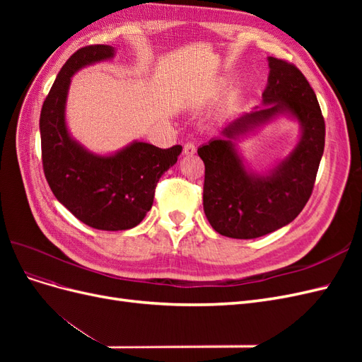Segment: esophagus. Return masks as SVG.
<instances>
[{
	"label": "esophagus",
	"instance_id": "esophagus-1",
	"mask_svg": "<svg viewBox=\"0 0 362 362\" xmlns=\"http://www.w3.org/2000/svg\"><path fill=\"white\" fill-rule=\"evenodd\" d=\"M194 152H196V146L193 144H185L184 145V156L190 157V156L194 154Z\"/></svg>",
	"mask_w": 362,
	"mask_h": 362
}]
</instances>
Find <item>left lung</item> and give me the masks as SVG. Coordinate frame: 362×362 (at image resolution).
Returning a JSON list of instances; mask_svg holds the SVG:
<instances>
[{"label":"left lung","instance_id":"obj_1","mask_svg":"<svg viewBox=\"0 0 362 362\" xmlns=\"http://www.w3.org/2000/svg\"><path fill=\"white\" fill-rule=\"evenodd\" d=\"M267 62L262 107L229 120L221 137L198 148L205 164L204 211L225 237L257 238L293 222L310 199L323 156L325 120L313 87L293 64L275 57ZM279 117L298 122V141L269 170L252 171L236 144Z\"/></svg>","mask_w":362,"mask_h":362}]
</instances>
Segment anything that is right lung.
Masks as SVG:
<instances>
[{
    "label": "right lung",
    "mask_w": 362,
    "mask_h": 362,
    "mask_svg": "<svg viewBox=\"0 0 362 362\" xmlns=\"http://www.w3.org/2000/svg\"><path fill=\"white\" fill-rule=\"evenodd\" d=\"M115 56L116 48L108 45L72 54L42 105L39 124L43 172L54 196L78 221L103 231H124L144 221L161 175L182 151L180 145L160 149L133 140L115 152L96 154L72 137L66 122L72 76Z\"/></svg>",
    "instance_id": "obj_1"
}]
</instances>
